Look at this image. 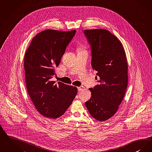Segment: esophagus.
Masks as SVG:
<instances>
[{"label": "esophagus", "instance_id": "obj_1", "mask_svg": "<svg viewBox=\"0 0 152 152\" xmlns=\"http://www.w3.org/2000/svg\"><path fill=\"white\" fill-rule=\"evenodd\" d=\"M84 86H83L77 87V89H78V91H83V90H84Z\"/></svg>", "mask_w": 152, "mask_h": 152}]
</instances>
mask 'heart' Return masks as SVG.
Masks as SVG:
<instances>
[{
  "mask_svg": "<svg viewBox=\"0 0 152 152\" xmlns=\"http://www.w3.org/2000/svg\"><path fill=\"white\" fill-rule=\"evenodd\" d=\"M77 49L79 51H84L85 50V47L84 45H81V44H80L77 47Z\"/></svg>",
  "mask_w": 152,
  "mask_h": 152,
  "instance_id": "obj_1",
  "label": "heart"
}]
</instances>
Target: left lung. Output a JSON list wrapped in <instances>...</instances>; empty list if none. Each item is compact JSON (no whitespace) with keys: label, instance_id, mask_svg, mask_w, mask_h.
I'll return each mask as SVG.
<instances>
[{"label":"left lung","instance_id":"8db88e82","mask_svg":"<svg viewBox=\"0 0 152 152\" xmlns=\"http://www.w3.org/2000/svg\"><path fill=\"white\" fill-rule=\"evenodd\" d=\"M84 31L91 45V67L97 71L99 82L89 88L91 98L85 106L94 118L105 121L115 114L126 93V55L121 41L109 31L96 29Z\"/></svg>","mask_w":152,"mask_h":152}]
</instances>
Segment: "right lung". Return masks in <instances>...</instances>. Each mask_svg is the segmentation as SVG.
<instances>
[{"label": "right lung", "instance_id": "right-lung-1", "mask_svg": "<svg viewBox=\"0 0 152 152\" xmlns=\"http://www.w3.org/2000/svg\"><path fill=\"white\" fill-rule=\"evenodd\" d=\"M76 30L47 29L38 33L24 56L25 83L27 91L37 111L46 118L62 115L77 94L76 86L51 81L68 43Z\"/></svg>", "mask_w": 152, "mask_h": 152}]
</instances>
